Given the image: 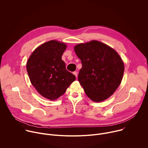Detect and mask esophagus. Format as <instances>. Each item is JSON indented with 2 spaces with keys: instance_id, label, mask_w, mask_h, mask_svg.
<instances>
[{
  "instance_id": "esophagus-1",
  "label": "esophagus",
  "mask_w": 148,
  "mask_h": 148,
  "mask_svg": "<svg viewBox=\"0 0 148 148\" xmlns=\"http://www.w3.org/2000/svg\"><path fill=\"white\" fill-rule=\"evenodd\" d=\"M73 74H74V75L76 77V78L77 77V73L76 71H74L73 72Z\"/></svg>"
}]
</instances>
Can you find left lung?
<instances>
[{"label":"left lung","instance_id":"1","mask_svg":"<svg viewBox=\"0 0 148 148\" xmlns=\"http://www.w3.org/2000/svg\"><path fill=\"white\" fill-rule=\"evenodd\" d=\"M74 51L82 64L78 81L86 95L97 102L108 98L122 79L124 64L119 55L96 40L77 45Z\"/></svg>","mask_w":148,"mask_h":148}]
</instances>
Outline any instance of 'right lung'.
<instances>
[{
  "label": "right lung",
  "mask_w": 148,
  "mask_h": 148,
  "mask_svg": "<svg viewBox=\"0 0 148 148\" xmlns=\"http://www.w3.org/2000/svg\"><path fill=\"white\" fill-rule=\"evenodd\" d=\"M66 48L64 43L47 41L36 49L27 62L32 84L47 99H57L75 80V76L66 70L65 62L61 59Z\"/></svg>",
  "instance_id": "add662e5"
}]
</instances>
